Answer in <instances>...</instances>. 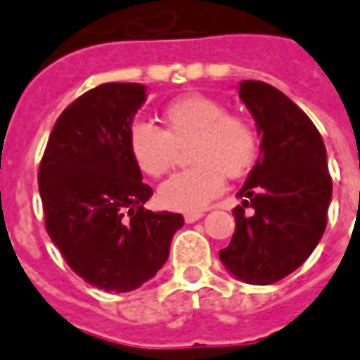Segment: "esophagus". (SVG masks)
I'll list each match as a JSON object with an SVG mask.
<instances>
[{"mask_svg": "<svg viewBox=\"0 0 360 360\" xmlns=\"http://www.w3.org/2000/svg\"><path fill=\"white\" fill-rule=\"evenodd\" d=\"M202 216H205L202 212H188V214H184V219H186L188 224H193V221L200 219Z\"/></svg>", "mask_w": 360, "mask_h": 360, "instance_id": "obj_1", "label": "esophagus"}]
</instances>
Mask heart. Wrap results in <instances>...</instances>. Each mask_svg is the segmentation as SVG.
I'll list each match as a JSON object with an SVG mask.
<instances>
[{
    "mask_svg": "<svg viewBox=\"0 0 360 360\" xmlns=\"http://www.w3.org/2000/svg\"><path fill=\"white\" fill-rule=\"evenodd\" d=\"M129 152L144 174L160 178L171 171L178 148L188 147L191 167L160 188V202L171 210H202L224 189V176L240 178L257 155V131L244 116L214 97L188 94L163 108V129L136 120L129 127Z\"/></svg>",
    "mask_w": 360,
    "mask_h": 360,
    "instance_id": "obj_1",
    "label": "heart"
}]
</instances>
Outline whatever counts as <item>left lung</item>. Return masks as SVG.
Returning a JSON list of instances; mask_svg holds the SVG:
<instances>
[{"label": "left lung", "mask_w": 360, "mask_h": 360, "mask_svg": "<svg viewBox=\"0 0 360 360\" xmlns=\"http://www.w3.org/2000/svg\"><path fill=\"white\" fill-rule=\"evenodd\" d=\"M238 96L257 124L261 154L238 191L244 206L233 210L235 233L219 259L238 280L269 285L299 269L321 240L333 178L319 131L285 94L244 80Z\"/></svg>", "instance_id": "obj_1"}]
</instances>
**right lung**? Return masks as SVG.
Masks as SVG:
<instances>
[{
  "label": "right lung",
  "instance_id": "1",
  "mask_svg": "<svg viewBox=\"0 0 360 360\" xmlns=\"http://www.w3.org/2000/svg\"><path fill=\"white\" fill-rule=\"evenodd\" d=\"M146 88L107 82L56 120L39 165L44 227L67 264L90 285L127 293L169 257L182 214L152 212L154 193L129 152V127Z\"/></svg>",
  "mask_w": 360,
  "mask_h": 360
}]
</instances>
